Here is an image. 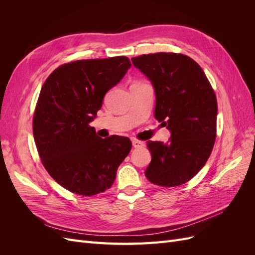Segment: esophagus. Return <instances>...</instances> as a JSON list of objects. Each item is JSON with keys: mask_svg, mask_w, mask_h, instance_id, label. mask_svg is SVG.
Here are the masks:
<instances>
[{"mask_svg": "<svg viewBox=\"0 0 255 255\" xmlns=\"http://www.w3.org/2000/svg\"><path fill=\"white\" fill-rule=\"evenodd\" d=\"M132 143H133L134 148H143V146H145V143H144L143 141H140V140L134 139V140L132 141Z\"/></svg>", "mask_w": 255, "mask_h": 255, "instance_id": "esophagus-1", "label": "esophagus"}]
</instances>
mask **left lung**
I'll use <instances>...</instances> for the list:
<instances>
[{
    "label": "left lung",
    "mask_w": 255,
    "mask_h": 255,
    "mask_svg": "<svg viewBox=\"0 0 255 255\" xmlns=\"http://www.w3.org/2000/svg\"><path fill=\"white\" fill-rule=\"evenodd\" d=\"M132 63L151 82L155 118L171 133L167 142L146 141L152 159L144 174L159 186H179L201 170L212 153L217 121L215 92L201 67L183 54H144Z\"/></svg>",
    "instance_id": "left-lung-1"
}]
</instances>
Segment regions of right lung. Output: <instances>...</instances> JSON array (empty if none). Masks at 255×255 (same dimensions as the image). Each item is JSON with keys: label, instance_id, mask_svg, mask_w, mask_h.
<instances>
[{"label": "right lung", "instance_id": "add662e5", "mask_svg": "<svg viewBox=\"0 0 255 255\" xmlns=\"http://www.w3.org/2000/svg\"><path fill=\"white\" fill-rule=\"evenodd\" d=\"M126 56L76 60L55 69L40 90L33 119L34 139L49 174L76 195L111 188L132 142L114 135L100 138L89 123L107 91L130 68Z\"/></svg>", "mask_w": 255, "mask_h": 255}]
</instances>
